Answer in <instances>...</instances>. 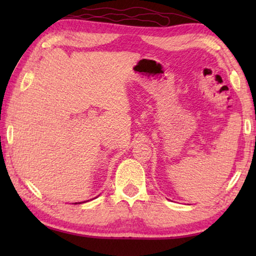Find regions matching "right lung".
Returning a JSON list of instances; mask_svg holds the SVG:
<instances>
[{"instance_id": "1", "label": "right lung", "mask_w": 256, "mask_h": 256, "mask_svg": "<svg viewBox=\"0 0 256 256\" xmlns=\"http://www.w3.org/2000/svg\"><path fill=\"white\" fill-rule=\"evenodd\" d=\"M80 203H81V202H80Z\"/></svg>"}]
</instances>
